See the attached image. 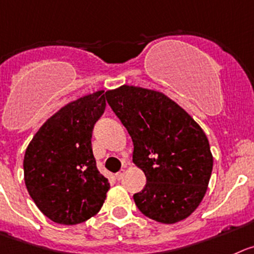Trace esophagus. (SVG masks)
<instances>
[{
  "mask_svg": "<svg viewBox=\"0 0 254 254\" xmlns=\"http://www.w3.org/2000/svg\"><path fill=\"white\" fill-rule=\"evenodd\" d=\"M124 175H125V169H122L119 173H116L115 178L118 179V181H122L123 178H124Z\"/></svg>",
  "mask_w": 254,
  "mask_h": 254,
  "instance_id": "34e87169",
  "label": "esophagus"
}]
</instances>
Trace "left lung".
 <instances>
[{"instance_id": "left-lung-1", "label": "left lung", "mask_w": 254, "mask_h": 254, "mask_svg": "<svg viewBox=\"0 0 254 254\" xmlns=\"http://www.w3.org/2000/svg\"><path fill=\"white\" fill-rule=\"evenodd\" d=\"M105 95L131 136L132 162L146 177L134 194L138 209L160 223L186 219L202 202L213 169L202 127L162 92L124 85Z\"/></svg>"}]
</instances>
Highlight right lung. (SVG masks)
<instances>
[{
  "mask_svg": "<svg viewBox=\"0 0 254 254\" xmlns=\"http://www.w3.org/2000/svg\"><path fill=\"white\" fill-rule=\"evenodd\" d=\"M103 92L60 109L26 149V188L37 208L55 223L73 226L91 218L110 188L96 168L91 148L92 129L106 108Z\"/></svg>",
  "mask_w": 254,
  "mask_h": 254,
  "instance_id": "right-lung-1",
  "label": "right lung"
}]
</instances>
